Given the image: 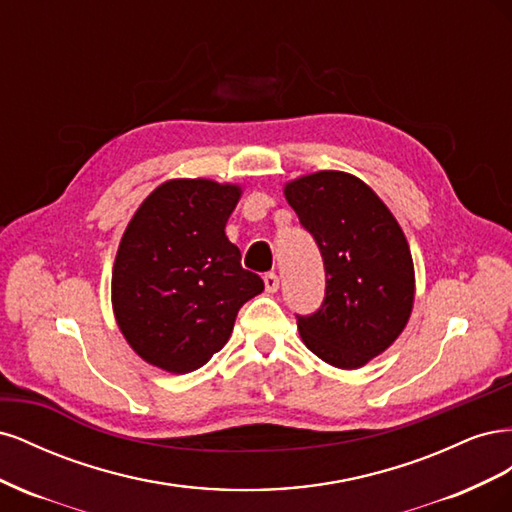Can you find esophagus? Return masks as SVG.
<instances>
[{
  "label": "esophagus",
  "instance_id": "obj_1",
  "mask_svg": "<svg viewBox=\"0 0 512 512\" xmlns=\"http://www.w3.org/2000/svg\"><path fill=\"white\" fill-rule=\"evenodd\" d=\"M265 288L267 292H277V288H280V277H277V273L265 275Z\"/></svg>",
  "mask_w": 512,
  "mask_h": 512
}]
</instances>
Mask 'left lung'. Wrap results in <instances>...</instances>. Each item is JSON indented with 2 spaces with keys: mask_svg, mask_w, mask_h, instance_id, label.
I'll return each mask as SVG.
<instances>
[{
  "mask_svg": "<svg viewBox=\"0 0 512 512\" xmlns=\"http://www.w3.org/2000/svg\"><path fill=\"white\" fill-rule=\"evenodd\" d=\"M301 226L314 237L327 286L314 314L299 316L305 346L339 369L365 365L404 331L414 301L408 241L371 188L320 170L286 185Z\"/></svg>",
  "mask_w": 512,
  "mask_h": 512,
  "instance_id": "obj_1",
  "label": "left lung"
}]
</instances>
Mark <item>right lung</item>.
Masks as SVG:
<instances>
[{
	"mask_svg": "<svg viewBox=\"0 0 512 512\" xmlns=\"http://www.w3.org/2000/svg\"><path fill=\"white\" fill-rule=\"evenodd\" d=\"M241 190L175 179L128 224L113 269V309L136 354L173 374L203 367L228 342L243 303L265 290L241 267L226 222Z\"/></svg>",
	"mask_w": 512,
	"mask_h": 512,
	"instance_id": "add662e5",
	"label": "right lung"
}]
</instances>
